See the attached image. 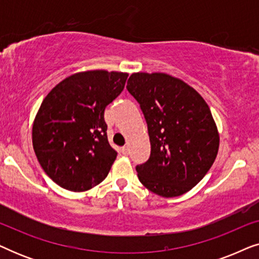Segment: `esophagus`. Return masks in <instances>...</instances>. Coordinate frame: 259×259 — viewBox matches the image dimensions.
Masks as SVG:
<instances>
[{"instance_id":"34e87169","label":"esophagus","mask_w":259,"mask_h":259,"mask_svg":"<svg viewBox=\"0 0 259 259\" xmlns=\"http://www.w3.org/2000/svg\"><path fill=\"white\" fill-rule=\"evenodd\" d=\"M121 153H122L123 155L128 154V146H123V147H121Z\"/></svg>"}]
</instances>
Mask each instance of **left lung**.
Wrapping results in <instances>:
<instances>
[{
	"label": "left lung",
	"instance_id": "obj_1",
	"mask_svg": "<svg viewBox=\"0 0 259 259\" xmlns=\"http://www.w3.org/2000/svg\"><path fill=\"white\" fill-rule=\"evenodd\" d=\"M127 91L147 123L151 154L138 178L158 196L186 193L211 168L219 147L217 126L200 94L164 73H134Z\"/></svg>",
	"mask_w": 259,
	"mask_h": 259
}]
</instances>
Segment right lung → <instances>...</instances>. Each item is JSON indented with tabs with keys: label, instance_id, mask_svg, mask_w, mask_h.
Here are the masks:
<instances>
[{
	"label": "right lung",
	"instance_id": "add662e5",
	"mask_svg": "<svg viewBox=\"0 0 259 259\" xmlns=\"http://www.w3.org/2000/svg\"><path fill=\"white\" fill-rule=\"evenodd\" d=\"M127 73L90 70L61 81L42 101L33 125L37 160L53 182L82 192L107 177L116 152L108 143L105 108Z\"/></svg>",
	"mask_w": 259,
	"mask_h": 259
}]
</instances>
